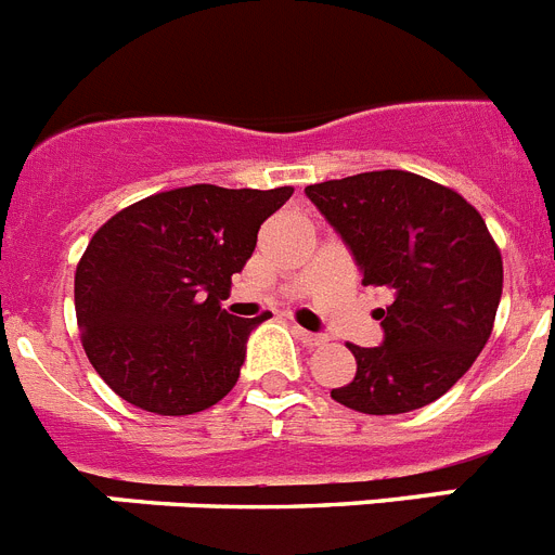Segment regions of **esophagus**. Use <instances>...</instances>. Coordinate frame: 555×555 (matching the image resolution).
Masks as SVG:
<instances>
[{
	"instance_id": "esophagus-1",
	"label": "esophagus",
	"mask_w": 555,
	"mask_h": 555,
	"mask_svg": "<svg viewBox=\"0 0 555 555\" xmlns=\"http://www.w3.org/2000/svg\"><path fill=\"white\" fill-rule=\"evenodd\" d=\"M294 336L300 338L302 345H308V347H317V345H322V341H325V336L306 331V327H300V325H294Z\"/></svg>"
}]
</instances>
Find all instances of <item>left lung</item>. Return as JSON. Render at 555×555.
Here are the masks:
<instances>
[{
	"mask_svg": "<svg viewBox=\"0 0 555 555\" xmlns=\"http://www.w3.org/2000/svg\"><path fill=\"white\" fill-rule=\"evenodd\" d=\"M338 230L364 286L391 292L377 308L384 345H347L356 375L331 391L361 414H405L434 403L492 336L503 258L459 191L414 171H364L306 189Z\"/></svg>",
	"mask_w": 555,
	"mask_h": 555,
	"instance_id": "left-lung-1",
	"label": "left lung"
}]
</instances>
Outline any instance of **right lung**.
I'll use <instances>...</instances> for the list:
<instances>
[{
	"instance_id": "right-lung-1",
	"label": "right lung",
	"mask_w": 555,
	"mask_h": 555,
	"mask_svg": "<svg viewBox=\"0 0 555 555\" xmlns=\"http://www.w3.org/2000/svg\"><path fill=\"white\" fill-rule=\"evenodd\" d=\"M294 194L197 183L113 214L75 272L82 350L121 400L160 416L217 405L263 322L222 308L258 230Z\"/></svg>"
}]
</instances>
